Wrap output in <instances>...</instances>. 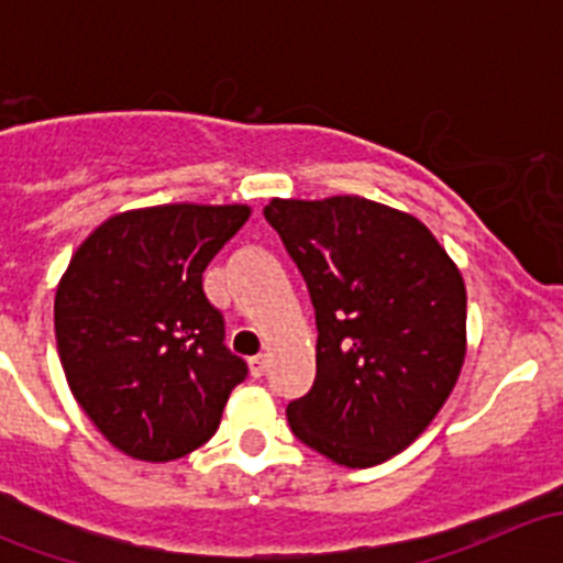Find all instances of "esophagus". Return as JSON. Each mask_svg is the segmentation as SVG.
Returning a JSON list of instances; mask_svg holds the SVG:
<instances>
[{
	"label": "esophagus",
	"mask_w": 563,
	"mask_h": 563,
	"mask_svg": "<svg viewBox=\"0 0 563 563\" xmlns=\"http://www.w3.org/2000/svg\"><path fill=\"white\" fill-rule=\"evenodd\" d=\"M266 365H269V360H266V354L250 356V360H247L250 376H253V378H261V376H264V373H266Z\"/></svg>",
	"instance_id": "1"
}]
</instances>
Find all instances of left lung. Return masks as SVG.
<instances>
[{"mask_svg":"<svg viewBox=\"0 0 563 563\" xmlns=\"http://www.w3.org/2000/svg\"><path fill=\"white\" fill-rule=\"evenodd\" d=\"M264 218L308 283L316 382L288 402L310 450L367 468L439 413L465 360V286L417 218L360 196L272 198Z\"/></svg>","mask_w":563,"mask_h":563,"instance_id":"obj_1","label":"left lung"}]
</instances>
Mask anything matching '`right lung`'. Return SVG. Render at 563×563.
<instances>
[{"instance_id":"obj_1","label":"right lung","mask_w":563,"mask_h":563,"mask_svg":"<svg viewBox=\"0 0 563 563\" xmlns=\"http://www.w3.org/2000/svg\"><path fill=\"white\" fill-rule=\"evenodd\" d=\"M247 218L242 203L133 209L73 253L54 299L56 349L78 406L124 455H190L245 382L203 269Z\"/></svg>"}]
</instances>
